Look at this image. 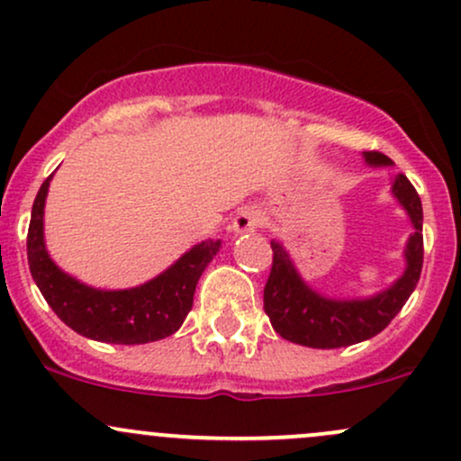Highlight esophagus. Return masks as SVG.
<instances>
[{"mask_svg":"<svg viewBox=\"0 0 461 461\" xmlns=\"http://www.w3.org/2000/svg\"><path fill=\"white\" fill-rule=\"evenodd\" d=\"M260 225H262L260 212L253 208H245L234 216V221H231V231H236V234H247V231H256Z\"/></svg>","mask_w":461,"mask_h":461,"instance_id":"obj_1","label":"esophagus"}]
</instances>
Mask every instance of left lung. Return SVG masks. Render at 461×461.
I'll use <instances>...</instances> for the list:
<instances>
[{
	"label": "left lung",
	"instance_id": "obj_1",
	"mask_svg": "<svg viewBox=\"0 0 461 461\" xmlns=\"http://www.w3.org/2000/svg\"><path fill=\"white\" fill-rule=\"evenodd\" d=\"M364 158L375 167L393 164L382 151H364ZM393 193L410 214L414 234L405 249L407 268L403 277L377 297L364 301L321 297L303 284L285 249L279 242H271L273 267L264 285V312L279 336L312 348L348 347L377 336L399 314L414 293L422 271V203L405 176L394 179Z\"/></svg>",
	"mask_w": 461,
	"mask_h": 461
}]
</instances>
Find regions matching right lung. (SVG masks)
Returning a JSON list of instances; mask_svg holds the SVG:
<instances>
[{"instance_id":"obj_1","label":"right lung","mask_w":461,"mask_h":461,"mask_svg":"<svg viewBox=\"0 0 461 461\" xmlns=\"http://www.w3.org/2000/svg\"><path fill=\"white\" fill-rule=\"evenodd\" d=\"M51 176L32 205L28 264L50 308L73 331L113 345H145L182 327L193 308L201 273L219 251L221 240H205L184 253L168 271L130 290H95L68 277L50 260L43 242V208Z\"/></svg>"}]
</instances>
